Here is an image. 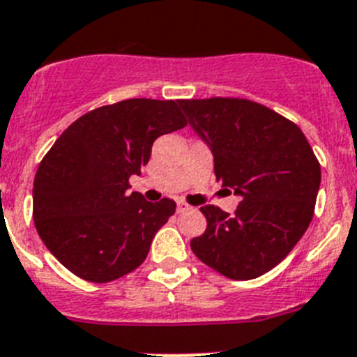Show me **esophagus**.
I'll use <instances>...</instances> for the list:
<instances>
[{
  "mask_svg": "<svg viewBox=\"0 0 357 357\" xmlns=\"http://www.w3.org/2000/svg\"><path fill=\"white\" fill-rule=\"evenodd\" d=\"M176 210H178V213H183V212H188V210H190V206H188L185 201H178V204H176Z\"/></svg>",
  "mask_w": 357,
  "mask_h": 357,
  "instance_id": "obj_1",
  "label": "esophagus"
}]
</instances>
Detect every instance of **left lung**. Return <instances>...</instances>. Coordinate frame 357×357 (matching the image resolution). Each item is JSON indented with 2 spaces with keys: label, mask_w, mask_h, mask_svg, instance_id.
Listing matches in <instances>:
<instances>
[{
  "label": "left lung",
  "mask_w": 357,
  "mask_h": 357,
  "mask_svg": "<svg viewBox=\"0 0 357 357\" xmlns=\"http://www.w3.org/2000/svg\"><path fill=\"white\" fill-rule=\"evenodd\" d=\"M188 126L213 156L222 187L241 197L234 213L201 206L206 230L197 259L234 280H252L286 259L314 212L320 163L298 126L243 98L179 100Z\"/></svg>",
  "instance_id": "1"
}]
</instances>
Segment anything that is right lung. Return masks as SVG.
Returning <instances> with one entry per match:
<instances>
[{"label":"right lung","instance_id":"1","mask_svg":"<svg viewBox=\"0 0 357 357\" xmlns=\"http://www.w3.org/2000/svg\"><path fill=\"white\" fill-rule=\"evenodd\" d=\"M179 100L131 98L89 111L59 136L33 181V221L52 255L95 284L116 280L145 260L176 212L172 199L129 192L154 140L187 126Z\"/></svg>","mask_w":357,"mask_h":357}]
</instances>
